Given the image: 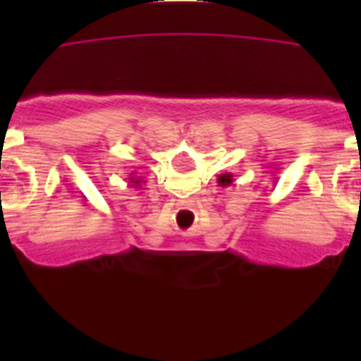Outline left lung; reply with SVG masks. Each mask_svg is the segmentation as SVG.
<instances>
[{
    "instance_id": "8db88e82",
    "label": "left lung",
    "mask_w": 361,
    "mask_h": 361,
    "mask_svg": "<svg viewBox=\"0 0 361 361\" xmlns=\"http://www.w3.org/2000/svg\"><path fill=\"white\" fill-rule=\"evenodd\" d=\"M216 180H219V186H222V188L231 186L233 175L231 173H222V175H219V178H216Z\"/></svg>"
}]
</instances>
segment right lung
I'll return each instance as SVG.
<instances>
[{"mask_svg":"<svg viewBox=\"0 0 361 361\" xmlns=\"http://www.w3.org/2000/svg\"><path fill=\"white\" fill-rule=\"evenodd\" d=\"M128 186L139 188V186H141V178H137L135 175H133V173H130V178H128Z\"/></svg>","mask_w":361,"mask_h":361,"instance_id":"obj_1","label":"right lung"}]
</instances>
